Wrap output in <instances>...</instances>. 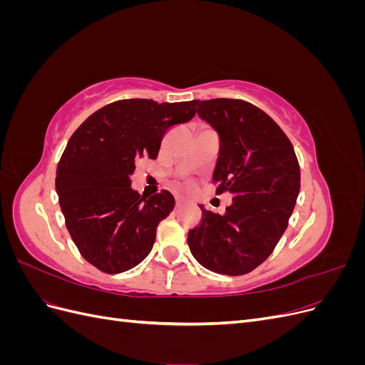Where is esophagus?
I'll use <instances>...</instances> for the list:
<instances>
[{"mask_svg": "<svg viewBox=\"0 0 365 365\" xmlns=\"http://www.w3.org/2000/svg\"><path fill=\"white\" fill-rule=\"evenodd\" d=\"M185 205V200L184 197H176V207H184Z\"/></svg>", "mask_w": 365, "mask_h": 365, "instance_id": "34e87169", "label": "esophagus"}]
</instances>
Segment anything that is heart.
Segmentation results:
<instances>
[{
	"instance_id": "b5f03b06",
	"label": "heart",
	"mask_w": 365,
	"mask_h": 365,
	"mask_svg": "<svg viewBox=\"0 0 365 365\" xmlns=\"http://www.w3.org/2000/svg\"><path fill=\"white\" fill-rule=\"evenodd\" d=\"M189 184H190V182H189Z\"/></svg>"
}]
</instances>
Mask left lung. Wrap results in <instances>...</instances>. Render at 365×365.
I'll return each mask as SVG.
<instances>
[{
    "label": "left lung",
    "mask_w": 365,
    "mask_h": 365,
    "mask_svg": "<svg viewBox=\"0 0 365 365\" xmlns=\"http://www.w3.org/2000/svg\"><path fill=\"white\" fill-rule=\"evenodd\" d=\"M197 115L219 134L213 184L233 195L225 215L201 207L200 225L187 244L204 268L244 275L279 244L300 192V164L292 143L262 109L240 98L195 101Z\"/></svg>",
    "instance_id": "obj_1"
}]
</instances>
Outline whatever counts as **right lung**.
I'll list each match as a JSON object with an SVG mask.
<instances>
[{
	"label": "right lung",
	"mask_w": 365,
	"mask_h": 365,
	"mask_svg": "<svg viewBox=\"0 0 365 365\" xmlns=\"http://www.w3.org/2000/svg\"><path fill=\"white\" fill-rule=\"evenodd\" d=\"M195 106L125 98L91 114L68 140L56 170L59 205L74 245L97 269L125 272L150 252L175 200L168 190L140 195L129 176L158 157L165 132L192 120Z\"/></svg>",
	"instance_id": "add662e5"
}]
</instances>
